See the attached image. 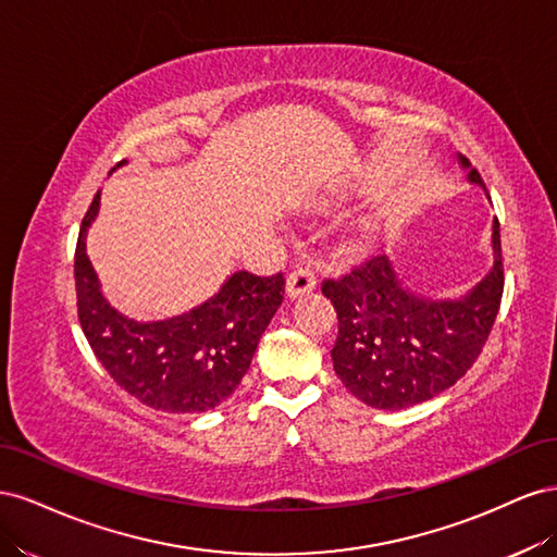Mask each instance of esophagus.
I'll use <instances>...</instances> for the list:
<instances>
[{"label":"esophagus","mask_w":557,"mask_h":557,"mask_svg":"<svg viewBox=\"0 0 557 557\" xmlns=\"http://www.w3.org/2000/svg\"><path fill=\"white\" fill-rule=\"evenodd\" d=\"M315 288V276L313 269L307 262H299L295 267V272L288 276V283H285V293H288L290 299H297L301 295H307Z\"/></svg>","instance_id":"obj_1"}]
</instances>
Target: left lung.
Listing matches in <instances>:
<instances>
[{
	"mask_svg": "<svg viewBox=\"0 0 557 557\" xmlns=\"http://www.w3.org/2000/svg\"><path fill=\"white\" fill-rule=\"evenodd\" d=\"M467 181L483 185L458 156ZM485 190V185H483ZM504 290L499 223L493 221V267L458 299L416 295L376 256L342 278L323 281L339 318L332 348L334 372L374 409L397 411L448 391L467 374L493 330Z\"/></svg>",
	"mask_w": 557,
	"mask_h": 557,
	"instance_id": "1",
	"label": "left lung"
}]
</instances>
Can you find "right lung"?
Returning <instances> with one entry per match:
<instances>
[{"mask_svg":"<svg viewBox=\"0 0 557 557\" xmlns=\"http://www.w3.org/2000/svg\"><path fill=\"white\" fill-rule=\"evenodd\" d=\"M99 211V193L83 218L76 258V305L83 334L111 379L150 409L201 413L225 401L283 301V274H232L211 299L153 323L115 311L99 288L86 252L88 227Z\"/></svg>","mask_w":557,"mask_h":557,"instance_id":"right-lung-1","label":"right lung"}]
</instances>
